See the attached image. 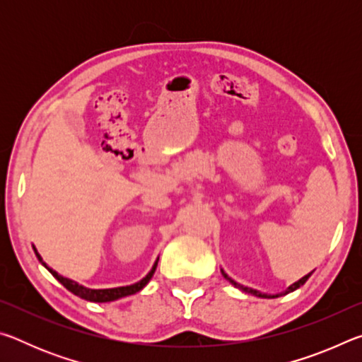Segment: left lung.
Instances as JSON below:
<instances>
[{
    "label": "left lung",
    "mask_w": 362,
    "mask_h": 362,
    "mask_svg": "<svg viewBox=\"0 0 362 362\" xmlns=\"http://www.w3.org/2000/svg\"><path fill=\"white\" fill-rule=\"evenodd\" d=\"M313 273V272H311ZM311 273H308L306 274V276H303L302 279H298L297 283H293L292 286H289L287 287V291L286 292H283V293H276V296H267V293H262V292H259V291H254V289H250V287H244V286H241V284H238L236 281H233L231 278H228V274H226L223 269H222V274H223V278H226L230 281V283L235 286V287H238V289H241V291H244V292H247V293H254V296H257V297H263V298H274V297H279V296H286V293H289V292H293L296 289H298L300 286H303L306 281H308V278L311 276Z\"/></svg>",
    "instance_id": "obj_1"
}]
</instances>
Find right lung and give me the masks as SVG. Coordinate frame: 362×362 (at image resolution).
<instances>
[{
  "mask_svg": "<svg viewBox=\"0 0 362 362\" xmlns=\"http://www.w3.org/2000/svg\"><path fill=\"white\" fill-rule=\"evenodd\" d=\"M35 249V247H33ZM35 254L36 257H38V260L45 265L49 272H51V274L54 278H56L60 284H62L64 287H66L71 293H75V296L81 297L84 300H89V302H97V303H103V302H113V300H118L121 297H126V296H132V293H136L139 291H142L144 287L148 284V281L151 279L153 273H155L156 269V265H158V260L155 262V265H153V268L150 269V273L146 274V276L144 279H140L139 283L132 284V286H122V287H113V289H88V287H84L81 284L75 283V281H71L69 278H64L60 276V274L57 272H54L52 268H49L46 265V262H42L41 255L38 254V250L35 249Z\"/></svg>",
  "mask_w": 362,
  "mask_h": 362,
  "instance_id": "right-lung-1",
  "label": "right lung"
}]
</instances>
